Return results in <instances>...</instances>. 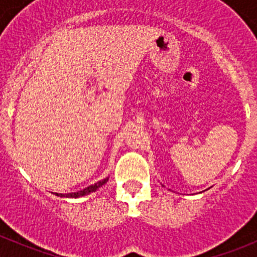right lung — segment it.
Instances as JSON below:
<instances>
[{"label":"right lung","instance_id":"right-lung-1","mask_svg":"<svg viewBox=\"0 0 257 257\" xmlns=\"http://www.w3.org/2000/svg\"><path fill=\"white\" fill-rule=\"evenodd\" d=\"M109 178H105L103 179V180L97 181V183H95L94 185H90V187L85 188V189L82 190H78V192H74V193H68V194H61V193H55L56 196L59 197H65V198H78V197H83V196H87V194H90V193H94L96 192L97 189L100 187H103L104 184L108 181Z\"/></svg>","mask_w":257,"mask_h":257}]
</instances>
